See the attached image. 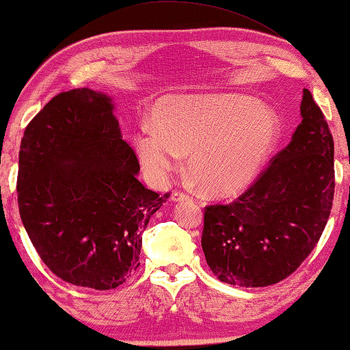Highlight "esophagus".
Wrapping results in <instances>:
<instances>
[{
	"mask_svg": "<svg viewBox=\"0 0 350 350\" xmlns=\"http://www.w3.org/2000/svg\"><path fill=\"white\" fill-rule=\"evenodd\" d=\"M191 198L188 196L187 193H183V191H176L174 194H173V200H176V202H183V200H189Z\"/></svg>",
	"mask_w": 350,
	"mask_h": 350,
	"instance_id": "obj_1",
	"label": "esophagus"
}]
</instances>
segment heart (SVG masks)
<instances>
[{
  "label": "heart",
  "instance_id": "obj_1",
  "mask_svg": "<svg viewBox=\"0 0 350 350\" xmlns=\"http://www.w3.org/2000/svg\"><path fill=\"white\" fill-rule=\"evenodd\" d=\"M154 125L134 135L142 167L163 180L188 154V168L206 193L227 198L256 180L281 135L273 109L238 94L180 96L162 100Z\"/></svg>",
  "mask_w": 350,
  "mask_h": 350
}]
</instances>
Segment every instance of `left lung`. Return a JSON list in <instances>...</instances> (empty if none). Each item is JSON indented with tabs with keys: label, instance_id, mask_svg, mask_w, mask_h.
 I'll list each match as a JSON object with an SVG mask.
<instances>
[{
	"label": "left lung",
	"instance_id": "8db88e82",
	"mask_svg": "<svg viewBox=\"0 0 350 350\" xmlns=\"http://www.w3.org/2000/svg\"><path fill=\"white\" fill-rule=\"evenodd\" d=\"M292 142L232 204L205 206L202 248L222 282L265 287L286 280L323 234L335 191L334 139L309 90Z\"/></svg>",
	"mask_w": 350,
	"mask_h": 350
}]
</instances>
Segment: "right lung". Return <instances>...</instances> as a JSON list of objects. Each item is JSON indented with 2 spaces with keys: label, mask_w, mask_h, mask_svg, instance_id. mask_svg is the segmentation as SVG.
<instances>
[{
  "label": "right lung",
  "mask_w": 350,
  "mask_h": 350,
  "mask_svg": "<svg viewBox=\"0 0 350 350\" xmlns=\"http://www.w3.org/2000/svg\"><path fill=\"white\" fill-rule=\"evenodd\" d=\"M18 163L21 221L52 273L96 290L125 282L140 265L142 233L170 194L137 180L112 98L88 88L58 94L27 125Z\"/></svg>",
  "instance_id": "obj_1"
}]
</instances>
